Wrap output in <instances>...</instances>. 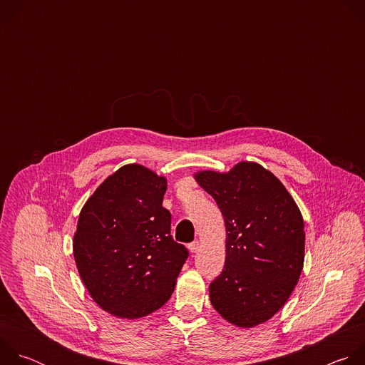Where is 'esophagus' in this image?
Instances as JSON below:
<instances>
[{
	"label": "esophagus",
	"mask_w": 365,
	"mask_h": 365,
	"mask_svg": "<svg viewBox=\"0 0 365 365\" xmlns=\"http://www.w3.org/2000/svg\"><path fill=\"white\" fill-rule=\"evenodd\" d=\"M189 250H190V252H197V250H199V241L190 242V244H189Z\"/></svg>",
	"instance_id": "34e87169"
}]
</instances>
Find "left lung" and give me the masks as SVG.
<instances>
[{
  "instance_id": "left-lung-1",
  "label": "left lung",
  "mask_w": 365,
  "mask_h": 365,
  "mask_svg": "<svg viewBox=\"0 0 365 365\" xmlns=\"http://www.w3.org/2000/svg\"><path fill=\"white\" fill-rule=\"evenodd\" d=\"M195 178L215 199L227 228L225 266L210 284L211 303L237 327L263 324L286 303L303 269L299 207L282 182L257 163Z\"/></svg>"
}]
</instances>
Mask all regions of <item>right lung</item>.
<instances>
[{
  "label": "right lung",
  "mask_w": 365,
  "mask_h": 365,
  "mask_svg": "<svg viewBox=\"0 0 365 365\" xmlns=\"http://www.w3.org/2000/svg\"><path fill=\"white\" fill-rule=\"evenodd\" d=\"M168 189L140 165L111 175L83 205L73 255L92 299L110 314L135 319L162 307L189 257L170 234Z\"/></svg>",
  "instance_id": "obj_1"
}]
</instances>
